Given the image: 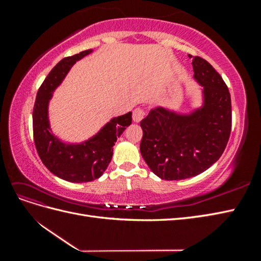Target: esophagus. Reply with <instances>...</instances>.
Instances as JSON below:
<instances>
[{
    "instance_id": "esophagus-1",
    "label": "esophagus",
    "mask_w": 261,
    "mask_h": 261,
    "mask_svg": "<svg viewBox=\"0 0 261 261\" xmlns=\"http://www.w3.org/2000/svg\"><path fill=\"white\" fill-rule=\"evenodd\" d=\"M146 116V111L145 109L142 108H137L135 111H134V115H132V118H134V121L135 122H140L143 118Z\"/></svg>"
}]
</instances>
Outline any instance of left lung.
Listing matches in <instances>:
<instances>
[{"mask_svg":"<svg viewBox=\"0 0 261 261\" xmlns=\"http://www.w3.org/2000/svg\"><path fill=\"white\" fill-rule=\"evenodd\" d=\"M192 64L194 77L204 87L203 107L188 115L156 108L140 122L142 157L166 180L190 178L210 168L222 156L231 134L228 86L205 59L196 56Z\"/></svg>","mask_w":261,"mask_h":261,"instance_id":"8db88e82","label":"left lung"}]
</instances>
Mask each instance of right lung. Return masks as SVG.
<instances>
[{
	"mask_svg": "<svg viewBox=\"0 0 261 261\" xmlns=\"http://www.w3.org/2000/svg\"><path fill=\"white\" fill-rule=\"evenodd\" d=\"M91 53L92 49H88L66 57L55 66L39 87L32 112L33 140L41 162L54 175L71 182H87L102 176L112 159L116 139L132 121L131 112L113 118L91 139L77 145L64 143L51 134L48 120L49 99L71 66Z\"/></svg>",
	"mask_w": 261,
	"mask_h": 261,
	"instance_id": "obj_1",
	"label": "right lung"
}]
</instances>
